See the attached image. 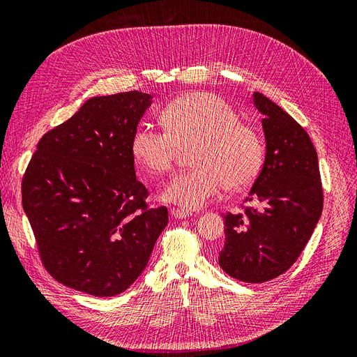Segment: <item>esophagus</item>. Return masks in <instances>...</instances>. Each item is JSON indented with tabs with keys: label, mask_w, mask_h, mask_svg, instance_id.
Returning a JSON list of instances; mask_svg holds the SVG:
<instances>
[{
	"label": "esophagus",
	"mask_w": 357,
	"mask_h": 357,
	"mask_svg": "<svg viewBox=\"0 0 357 357\" xmlns=\"http://www.w3.org/2000/svg\"><path fill=\"white\" fill-rule=\"evenodd\" d=\"M171 214L174 215L176 219H186V218H189L192 213H189L188 210H181V208H172Z\"/></svg>",
	"instance_id": "1"
}]
</instances>
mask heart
Masks as SVG:
<instances>
[{
  "label": "heart",
  "mask_w": 357,
  "mask_h": 357,
  "mask_svg": "<svg viewBox=\"0 0 357 357\" xmlns=\"http://www.w3.org/2000/svg\"><path fill=\"white\" fill-rule=\"evenodd\" d=\"M164 126L142 122L131 150L138 164L153 174L171 169L180 146L197 142L195 167L180 171L162 189V198L185 210H198L229 186L255 181L264 164V143L255 128L240 122L232 104L210 92H192L169 102Z\"/></svg>",
  "instance_id": "heart-1"
}]
</instances>
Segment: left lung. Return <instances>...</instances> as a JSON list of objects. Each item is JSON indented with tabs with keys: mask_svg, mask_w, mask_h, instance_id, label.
<instances>
[{
	"mask_svg": "<svg viewBox=\"0 0 357 357\" xmlns=\"http://www.w3.org/2000/svg\"><path fill=\"white\" fill-rule=\"evenodd\" d=\"M264 114V167L245 201L257 207L225 215V245L219 264L245 283L283 274L304 250L321 215L319 159L305 129L264 93H253Z\"/></svg>",
	"mask_w": 357,
	"mask_h": 357,
	"instance_id": "obj_1",
	"label": "left lung"
}]
</instances>
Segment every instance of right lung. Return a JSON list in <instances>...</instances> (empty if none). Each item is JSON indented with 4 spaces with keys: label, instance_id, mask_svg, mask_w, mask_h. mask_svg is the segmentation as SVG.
I'll return each instance as SVG.
<instances>
[{
    "label": "right lung",
    "instance_id": "1",
    "mask_svg": "<svg viewBox=\"0 0 357 357\" xmlns=\"http://www.w3.org/2000/svg\"><path fill=\"white\" fill-rule=\"evenodd\" d=\"M153 96H93L41 137L22 205L50 275L92 296L122 294L146 269L167 207L147 208L131 142Z\"/></svg>",
    "mask_w": 357,
    "mask_h": 357
}]
</instances>
